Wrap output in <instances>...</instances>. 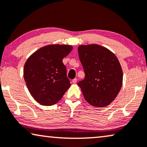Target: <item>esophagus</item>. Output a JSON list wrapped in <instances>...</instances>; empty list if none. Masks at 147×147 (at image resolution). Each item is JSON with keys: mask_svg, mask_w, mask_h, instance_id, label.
<instances>
[{"mask_svg": "<svg viewBox=\"0 0 147 147\" xmlns=\"http://www.w3.org/2000/svg\"><path fill=\"white\" fill-rule=\"evenodd\" d=\"M72 82H73V83H74V84L76 83V82H77V79H76V78H74V79L72 80Z\"/></svg>", "mask_w": 147, "mask_h": 147, "instance_id": "obj_1", "label": "esophagus"}]
</instances>
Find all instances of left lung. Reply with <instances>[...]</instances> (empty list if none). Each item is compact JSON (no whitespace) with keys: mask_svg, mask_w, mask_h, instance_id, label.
<instances>
[{"mask_svg":"<svg viewBox=\"0 0 147 147\" xmlns=\"http://www.w3.org/2000/svg\"><path fill=\"white\" fill-rule=\"evenodd\" d=\"M78 52L85 74L78 85L84 99L92 106H108L123 84V71L117 57L108 49L95 44L80 45Z\"/></svg>","mask_w":147,"mask_h":147,"instance_id":"1","label":"left lung"}]
</instances>
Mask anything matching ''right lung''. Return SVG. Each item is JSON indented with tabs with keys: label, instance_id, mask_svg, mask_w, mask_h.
Segmentation results:
<instances>
[{
	"label": "right lung",
	"instance_id": "1",
	"mask_svg": "<svg viewBox=\"0 0 147 147\" xmlns=\"http://www.w3.org/2000/svg\"><path fill=\"white\" fill-rule=\"evenodd\" d=\"M72 49L70 45H47L26 60L23 71L24 80L31 96L40 105L56 104L71 86L63 59Z\"/></svg>",
	"mask_w": 147,
	"mask_h": 147
}]
</instances>
